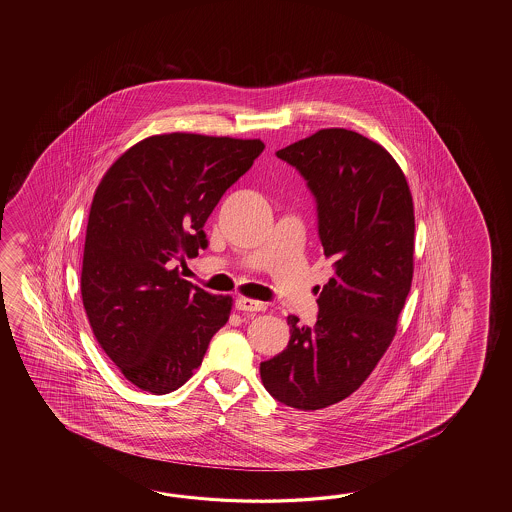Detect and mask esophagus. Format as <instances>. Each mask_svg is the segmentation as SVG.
Here are the masks:
<instances>
[{
    "label": "esophagus",
    "instance_id": "esophagus-1",
    "mask_svg": "<svg viewBox=\"0 0 512 512\" xmlns=\"http://www.w3.org/2000/svg\"><path fill=\"white\" fill-rule=\"evenodd\" d=\"M236 309L243 311V313H258V311H265V304L251 300V298H245V296H240L236 300Z\"/></svg>",
    "mask_w": 512,
    "mask_h": 512
}]
</instances>
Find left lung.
Instances as JSON below:
<instances>
[{
    "label": "left lung",
    "instance_id": "8db88e82",
    "mask_svg": "<svg viewBox=\"0 0 512 512\" xmlns=\"http://www.w3.org/2000/svg\"><path fill=\"white\" fill-rule=\"evenodd\" d=\"M276 155L307 181L335 260L315 326L289 316L287 348L260 364L276 401L309 412L359 390L392 344L414 276V203L392 155L357 131H316Z\"/></svg>",
    "mask_w": 512,
    "mask_h": 512
}]
</instances>
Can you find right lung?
Wrapping results in <instances>:
<instances>
[{"mask_svg": "<svg viewBox=\"0 0 512 512\" xmlns=\"http://www.w3.org/2000/svg\"><path fill=\"white\" fill-rule=\"evenodd\" d=\"M260 139L153 135L111 164L89 219L80 291L100 348L153 395L181 388L229 320L230 296L179 278L207 249L205 223L263 152Z\"/></svg>", "mask_w": 512, "mask_h": 512, "instance_id": "obj_1", "label": "right lung"}]
</instances>
